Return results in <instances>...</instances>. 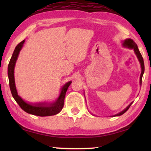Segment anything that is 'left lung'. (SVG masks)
Here are the masks:
<instances>
[{"label":"left lung","mask_w":151,"mask_h":151,"mask_svg":"<svg viewBox=\"0 0 151 151\" xmlns=\"http://www.w3.org/2000/svg\"><path fill=\"white\" fill-rule=\"evenodd\" d=\"M124 45L127 47L130 48V49H133L134 50V52L135 53V55H136L138 60H139V61L140 65V67H141V74H140V86H141L142 75H143V74H144V72H145V65H144V60H143V58L142 57L141 54H140V51L139 50V48H138L137 44L133 41V40H132L131 39H126L124 40ZM132 103H133V102H132V103H131V104H129V105H128L126 107V108H125L123 110V111H122L121 112H119L118 114H114V115H113V116H121V115H122V114H123L125 112H127L128 111V109H129V107L131 106V105L132 104Z\"/></svg>","instance_id":"1"}]
</instances>
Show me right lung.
<instances>
[{
    "mask_svg": "<svg viewBox=\"0 0 151 151\" xmlns=\"http://www.w3.org/2000/svg\"><path fill=\"white\" fill-rule=\"evenodd\" d=\"M24 42L25 40H23L19 44H18L16 48H15L8 66L9 86L10 88H11L12 95L17 103L19 104L20 108L23 110L24 111L27 112V113L40 116L55 115V114H58V112H60L63 108L64 101H65L66 93L67 91L68 86H70L71 83H72V81H68V83H66L63 86V87L61 88L59 96H58L57 100L55 102H52V103L42 102V103H30L24 101L18 94L17 90L16 88L14 81V66L15 65H16V62L18 57H19L20 51L22 49V47H23Z\"/></svg>",
    "mask_w": 151,
    "mask_h": 151,
    "instance_id": "right-lung-1",
    "label": "right lung"
}]
</instances>
